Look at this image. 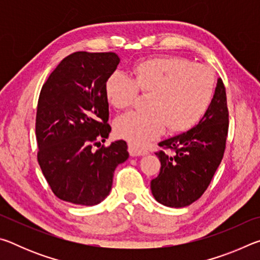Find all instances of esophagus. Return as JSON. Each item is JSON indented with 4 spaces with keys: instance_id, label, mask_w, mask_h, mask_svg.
<instances>
[{
    "instance_id": "1",
    "label": "esophagus",
    "mask_w": 260,
    "mask_h": 260,
    "mask_svg": "<svg viewBox=\"0 0 260 260\" xmlns=\"http://www.w3.org/2000/svg\"><path fill=\"white\" fill-rule=\"evenodd\" d=\"M128 152L131 153V156H144L149 153L147 149L139 147V146H135V144H133V143L128 144Z\"/></svg>"
}]
</instances>
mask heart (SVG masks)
<instances>
[{
    "mask_svg": "<svg viewBox=\"0 0 260 260\" xmlns=\"http://www.w3.org/2000/svg\"><path fill=\"white\" fill-rule=\"evenodd\" d=\"M138 93L147 95V110L118 118L116 132L141 144L156 138L165 127L171 134H180L199 124L213 100L214 76L203 64L179 56H160L135 63L131 79L113 72L104 82L105 99L117 110L128 109Z\"/></svg>",
    "mask_w": 260,
    "mask_h": 260,
    "instance_id": "obj_1",
    "label": "heart"
}]
</instances>
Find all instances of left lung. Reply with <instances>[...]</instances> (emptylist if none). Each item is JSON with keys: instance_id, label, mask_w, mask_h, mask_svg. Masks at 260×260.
Instances as JSON below:
<instances>
[{"instance_id": "8db88e82", "label": "left lung", "mask_w": 260, "mask_h": 260, "mask_svg": "<svg viewBox=\"0 0 260 260\" xmlns=\"http://www.w3.org/2000/svg\"><path fill=\"white\" fill-rule=\"evenodd\" d=\"M228 117L226 89L218 79L212 102L199 125L158 144L173 155L156 152L161 166L150 187L157 202L183 208L203 195L225 153Z\"/></svg>"}]
</instances>
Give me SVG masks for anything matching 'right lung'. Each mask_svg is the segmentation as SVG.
I'll use <instances>...</instances> for the list:
<instances>
[{
  "mask_svg": "<svg viewBox=\"0 0 260 260\" xmlns=\"http://www.w3.org/2000/svg\"><path fill=\"white\" fill-rule=\"evenodd\" d=\"M119 61L114 52H73L41 88L38 162L52 192L65 202L99 204L111 190L116 167L129 156L124 140L101 146L111 132L104 82Z\"/></svg>",
  "mask_w": 260,
  "mask_h": 260,
  "instance_id": "obj_1",
  "label": "right lung"
}]
</instances>
